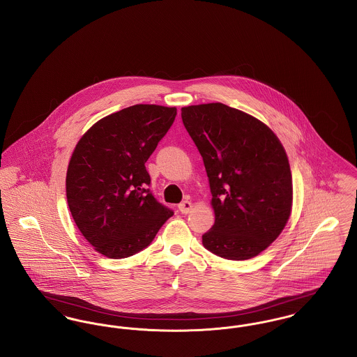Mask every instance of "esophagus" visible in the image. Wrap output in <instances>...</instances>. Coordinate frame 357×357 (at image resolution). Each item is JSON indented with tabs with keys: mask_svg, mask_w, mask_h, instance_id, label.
Here are the masks:
<instances>
[{
	"mask_svg": "<svg viewBox=\"0 0 357 357\" xmlns=\"http://www.w3.org/2000/svg\"><path fill=\"white\" fill-rule=\"evenodd\" d=\"M178 209L181 213H183V214H188L192 209V204H191V201L189 199H186V201H183V202H181L179 205H178Z\"/></svg>",
	"mask_w": 357,
	"mask_h": 357,
	"instance_id": "esophagus-1",
	"label": "esophagus"
}]
</instances>
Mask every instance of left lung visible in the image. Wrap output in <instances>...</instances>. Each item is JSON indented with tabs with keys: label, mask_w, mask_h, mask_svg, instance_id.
I'll list each match as a JSON object with an SVG mask.
<instances>
[{
	"label": "left lung",
	"mask_w": 357,
	"mask_h": 357,
	"mask_svg": "<svg viewBox=\"0 0 357 357\" xmlns=\"http://www.w3.org/2000/svg\"><path fill=\"white\" fill-rule=\"evenodd\" d=\"M182 120L209 178L215 220L202 236L204 247L229 260L257 256L291 214L293 178L284 148L260 120L221 102L182 107Z\"/></svg>",
	"instance_id": "obj_1"
}]
</instances>
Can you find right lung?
Returning <instances> with one entry per match:
<instances>
[{
  "label": "right lung",
  "mask_w": 357,
  "mask_h": 357,
  "mask_svg": "<svg viewBox=\"0 0 357 357\" xmlns=\"http://www.w3.org/2000/svg\"><path fill=\"white\" fill-rule=\"evenodd\" d=\"M176 107L129 106L91 126L71 155L66 195L94 250L124 259L147 248L174 214L152 195L146 162L165 137Z\"/></svg>",
  "instance_id": "right-lung-1"
}]
</instances>
